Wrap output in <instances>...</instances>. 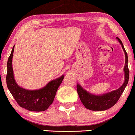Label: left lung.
<instances>
[{
    "instance_id": "obj_1",
    "label": "left lung",
    "mask_w": 135,
    "mask_h": 135,
    "mask_svg": "<svg viewBox=\"0 0 135 135\" xmlns=\"http://www.w3.org/2000/svg\"><path fill=\"white\" fill-rule=\"evenodd\" d=\"M118 41L119 42L123 49L126 57L125 60V65L124 67V82L123 84L120 86L119 89L116 90L112 91L111 92L107 93L102 95H94V94H91L88 91L84 89L80 86V84L77 85V93L79 94V97L80 98V100L84 107L88 109L94 111H102L107 110L108 108H111L118 101L119 98L120 97L123 91H124L125 88L127 86L129 80V72L128 69V58L127 52L124 47L123 44L120 38L116 37Z\"/></svg>"
}]
</instances>
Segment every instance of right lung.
Instances as JSON below:
<instances>
[{
    "label": "right lung",
    "mask_w": 135,
    "mask_h": 135,
    "mask_svg": "<svg viewBox=\"0 0 135 135\" xmlns=\"http://www.w3.org/2000/svg\"><path fill=\"white\" fill-rule=\"evenodd\" d=\"M15 46L7 61V73L6 83L9 91L21 107L30 111L41 112L47 110L53 102L59 86L64 78L61 75L52 80L41 89L37 90H27L17 84L14 78L12 60Z\"/></svg>",
    "instance_id": "right-lung-1"
}]
</instances>
